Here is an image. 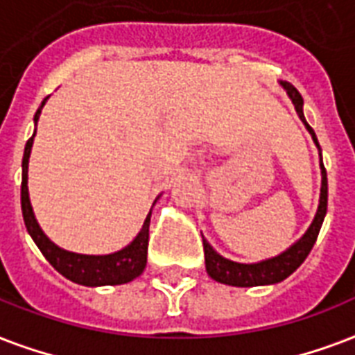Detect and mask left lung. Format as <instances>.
Returning a JSON list of instances; mask_svg holds the SVG:
<instances>
[{"label": "left lung", "mask_w": 355, "mask_h": 355, "mask_svg": "<svg viewBox=\"0 0 355 355\" xmlns=\"http://www.w3.org/2000/svg\"><path fill=\"white\" fill-rule=\"evenodd\" d=\"M282 89L287 92L289 100L296 109V114L300 118L306 129L311 135L313 142L318 150V164H320V175H322V183H320V198H318V209L315 213L311 226L307 227V232L302 235L295 244H291L289 248L283 250L282 254L268 257V259L257 261V263H237L220 255L216 252L209 241L203 237V252H205V270L215 282L224 283V285H232V287H259V285H274V283L283 282L285 277H289L298 266L306 261V257L311 252L313 244L317 241L318 232L322 227L324 216L328 211V175L322 163V150L318 144V139L313 128L306 122L304 116V98L300 92L287 81H279Z\"/></svg>", "instance_id": "8db88e82"}]
</instances>
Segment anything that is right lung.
Wrapping results in <instances>:
<instances>
[{"label":"right lung","instance_id":"obj_1","mask_svg":"<svg viewBox=\"0 0 355 355\" xmlns=\"http://www.w3.org/2000/svg\"><path fill=\"white\" fill-rule=\"evenodd\" d=\"M48 98H44V101L38 107V111L35 112V118H33L35 133H33L31 139L27 140L26 150H24V159H21V215H24L27 232H29L31 239L38 246V250L42 252L44 257L49 261V265L53 266L59 274L68 277L70 282L85 285V287L122 285V283L133 282L135 277H139L144 272V268H146L152 209H150L146 220L140 227V232L137 233V237L128 246H123L122 250L105 255L76 254V252H68V250L60 248L42 232V227L37 222L31 200H29V187H27L29 175H27V172H29V157H31L33 140H35V135H37L38 118H40V112H42ZM155 202H153V205H155Z\"/></svg>","mask_w":355,"mask_h":355}]
</instances>
